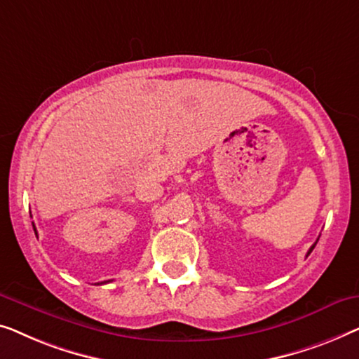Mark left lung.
<instances>
[{
	"label": "left lung",
	"instance_id": "left-lung-1",
	"mask_svg": "<svg viewBox=\"0 0 359 359\" xmlns=\"http://www.w3.org/2000/svg\"><path fill=\"white\" fill-rule=\"evenodd\" d=\"M314 247H316V244H314V245H312V247H311V249H309V252H307V255H309V254H311V252H312V250H314Z\"/></svg>",
	"mask_w": 359,
	"mask_h": 359
}]
</instances>
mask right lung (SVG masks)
<instances>
[{"label": "right lung", "mask_w": 359, "mask_h": 359, "mask_svg": "<svg viewBox=\"0 0 359 359\" xmlns=\"http://www.w3.org/2000/svg\"><path fill=\"white\" fill-rule=\"evenodd\" d=\"M32 226H34V223H32ZM34 231H35V226H34ZM35 236H37V231H35ZM104 283H107V281H104ZM99 285V283H97ZM100 285H102V283H100Z\"/></svg>", "instance_id": "1"}]
</instances>
